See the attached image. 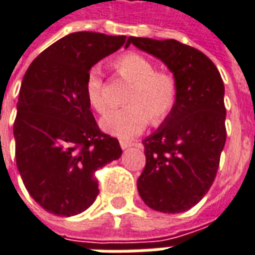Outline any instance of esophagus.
I'll return each mask as SVG.
<instances>
[{"instance_id": "esophagus-1", "label": "esophagus", "mask_w": 255, "mask_h": 255, "mask_svg": "<svg viewBox=\"0 0 255 255\" xmlns=\"http://www.w3.org/2000/svg\"><path fill=\"white\" fill-rule=\"evenodd\" d=\"M132 145L129 140H126V139H122L120 140V146H122V149H127V147H129V146Z\"/></svg>"}]
</instances>
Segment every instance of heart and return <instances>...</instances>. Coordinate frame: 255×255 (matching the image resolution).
<instances>
[{"instance_id": "heart-1", "label": "heart", "mask_w": 255, "mask_h": 255, "mask_svg": "<svg viewBox=\"0 0 255 255\" xmlns=\"http://www.w3.org/2000/svg\"><path fill=\"white\" fill-rule=\"evenodd\" d=\"M115 67L132 87L126 98L128 106L112 110L101 120L105 132L132 138L145 129L150 119L161 123L170 116L178 99L177 80L171 73L157 72L152 62L139 53L123 55L115 62ZM85 97L98 113L106 112L108 101L99 67H92L87 74Z\"/></svg>"}]
</instances>
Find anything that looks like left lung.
<instances>
[{"label":"left lung","mask_w":255,"mask_h":255,"mask_svg":"<svg viewBox=\"0 0 255 255\" xmlns=\"http://www.w3.org/2000/svg\"><path fill=\"white\" fill-rule=\"evenodd\" d=\"M129 44L161 60L178 84L174 110L142 140L146 165L138 192L156 211L182 213L202 200L217 175L227 140L224 83L204 53L179 41L128 37Z\"/></svg>","instance_id":"left-lung-1"}]
</instances>
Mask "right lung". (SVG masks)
<instances>
[{
    "mask_svg": "<svg viewBox=\"0 0 255 255\" xmlns=\"http://www.w3.org/2000/svg\"><path fill=\"white\" fill-rule=\"evenodd\" d=\"M126 35L77 31L35 58L24 74L13 123L17 170L30 196L51 214L72 217L95 202V171L122 156L85 97L91 67L124 45Z\"/></svg>",
    "mask_w": 255,
    "mask_h": 255,
    "instance_id": "right-lung-1",
    "label": "right lung"
}]
</instances>
